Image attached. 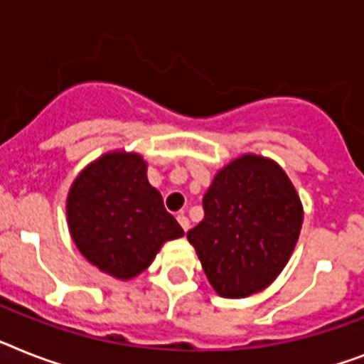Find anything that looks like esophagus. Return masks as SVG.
I'll list each match as a JSON object with an SVG mask.
<instances>
[{"label": "esophagus", "instance_id": "1", "mask_svg": "<svg viewBox=\"0 0 364 364\" xmlns=\"http://www.w3.org/2000/svg\"><path fill=\"white\" fill-rule=\"evenodd\" d=\"M177 223L181 224V228L185 230V232H187V230L191 228V223H188V218L185 217V215H183V213H181V215H177Z\"/></svg>", "mask_w": 364, "mask_h": 364}]
</instances>
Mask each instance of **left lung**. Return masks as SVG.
I'll return each mask as SVG.
<instances>
[{"label": "left lung", "mask_w": 364, "mask_h": 364, "mask_svg": "<svg viewBox=\"0 0 364 364\" xmlns=\"http://www.w3.org/2000/svg\"><path fill=\"white\" fill-rule=\"evenodd\" d=\"M301 224L299 196L282 168L245 155L215 176L203 196V220L187 237L217 294L239 299L277 279Z\"/></svg>", "instance_id": "left-lung-1"}]
</instances>
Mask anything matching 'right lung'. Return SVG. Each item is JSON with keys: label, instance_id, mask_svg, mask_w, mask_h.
I'll use <instances>...</instances> for the list:
<instances>
[{"label": "right lung", "instance_id": "1", "mask_svg": "<svg viewBox=\"0 0 364 364\" xmlns=\"http://www.w3.org/2000/svg\"><path fill=\"white\" fill-rule=\"evenodd\" d=\"M146 172L140 155L108 153L76 177L67 198L76 247L115 279L141 273L164 241L185 233Z\"/></svg>", "mask_w": 364, "mask_h": 364}]
</instances>
